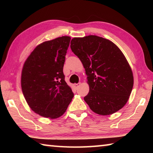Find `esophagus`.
<instances>
[{
    "label": "esophagus",
    "mask_w": 153,
    "mask_h": 153,
    "mask_svg": "<svg viewBox=\"0 0 153 153\" xmlns=\"http://www.w3.org/2000/svg\"><path fill=\"white\" fill-rule=\"evenodd\" d=\"M80 84H81V83H78V84H74V86L75 88H77L80 86Z\"/></svg>",
    "instance_id": "esophagus-1"
}]
</instances>
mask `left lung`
I'll use <instances>...</instances> for the list:
<instances>
[{"label":"left lung","mask_w":153,"mask_h":153,"mask_svg":"<svg viewBox=\"0 0 153 153\" xmlns=\"http://www.w3.org/2000/svg\"><path fill=\"white\" fill-rule=\"evenodd\" d=\"M71 48L84 66L89 85L84 100L93 112L109 115L128 102L134 85L132 70L118 46L90 35L74 38Z\"/></svg>","instance_id":"1"}]
</instances>
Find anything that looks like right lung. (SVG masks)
Wrapping results in <instances>:
<instances>
[{"label": "right lung", "mask_w": 153, "mask_h": 153, "mask_svg": "<svg viewBox=\"0 0 153 153\" xmlns=\"http://www.w3.org/2000/svg\"><path fill=\"white\" fill-rule=\"evenodd\" d=\"M70 40L69 36H62L40 44L23 66V94L31 109L42 117H60L74 97L63 72Z\"/></svg>", "instance_id": "add662e5"}]
</instances>
